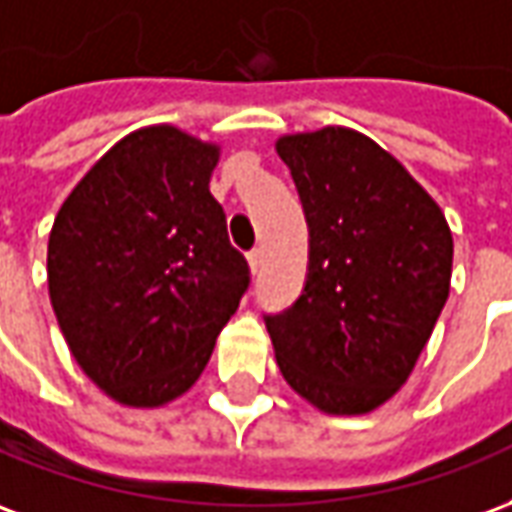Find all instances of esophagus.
Segmentation results:
<instances>
[{
  "instance_id": "obj_1",
  "label": "esophagus",
  "mask_w": 512,
  "mask_h": 512,
  "mask_svg": "<svg viewBox=\"0 0 512 512\" xmlns=\"http://www.w3.org/2000/svg\"><path fill=\"white\" fill-rule=\"evenodd\" d=\"M246 263H249V271H252V274H257V271H260V266H263V249H252V252L246 255Z\"/></svg>"
}]
</instances>
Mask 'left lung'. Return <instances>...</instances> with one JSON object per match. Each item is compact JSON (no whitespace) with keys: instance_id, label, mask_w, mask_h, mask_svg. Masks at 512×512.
<instances>
[{"instance_id":"left-lung-1","label":"left lung","mask_w":512,"mask_h":512,"mask_svg":"<svg viewBox=\"0 0 512 512\" xmlns=\"http://www.w3.org/2000/svg\"><path fill=\"white\" fill-rule=\"evenodd\" d=\"M310 227L296 305L266 318L282 377L327 416H366L407 382L449 299L452 230L421 182L349 127L277 138Z\"/></svg>"}]
</instances>
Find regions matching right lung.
I'll use <instances>...</instances> for the list:
<instances>
[{
    "instance_id": "right-lung-1",
    "label": "right lung",
    "mask_w": 512,
    "mask_h": 512,
    "mask_svg": "<svg viewBox=\"0 0 512 512\" xmlns=\"http://www.w3.org/2000/svg\"><path fill=\"white\" fill-rule=\"evenodd\" d=\"M219 157L213 141L149 124L110 146L57 210L52 310L82 374L124 407L191 391L249 285L210 194Z\"/></svg>"
}]
</instances>
